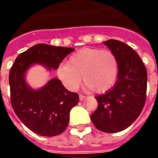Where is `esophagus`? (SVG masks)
<instances>
[{"label":"esophagus","mask_w":158,"mask_h":158,"mask_svg":"<svg viewBox=\"0 0 158 158\" xmlns=\"http://www.w3.org/2000/svg\"><path fill=\"white\" fill-rule=\"evenodd\" d=\"M85 98H86V97L84 96V95H82V94H80V95H79V100H80V101H83V100H84V99H85Z\"/></svg>","instance_id":"obj_1"}]
</instances>
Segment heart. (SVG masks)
Here are the masks:
<instances>
[{
  "label": "heart",
  "mask_w": 158,
  "mask_h": 158,
  "mask_svg": "<svg viewBox=\"0 0 158 158\" xmlns=\"http://www.w3.org/2000/svg\"><path fill=\"white\" fill-rule=\"evenodd\" d=\"M56 74L64 86L74 90L82 82L96 93L110 90L118 79L119 61L113 52L99 48H82L60 64Z\"/></svg>",
  "instance_id": "obj_1"
}]
</instances>
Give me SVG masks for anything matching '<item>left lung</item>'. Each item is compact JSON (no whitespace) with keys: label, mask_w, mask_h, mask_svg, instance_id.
Listing matches in <instances>:
<instances>
[{"label":"left lung","mask_w":158,"mask_h":158,"mask_svg":"<svg viewBox=\"0 0 158 158\" xmlns=\"http://www.w3.org/2000/svg\"><path fill=\"white\" fill-rule=\"evenodd\" d=\"M103 43L117 56L119 75L109 91L96 97L98 106L91 120L98 130L116 133L132 125L142 111L148 74L141 58L130 46L114 39Z\"/></svg>","instance_id":"8db88e82"}]
</instances>
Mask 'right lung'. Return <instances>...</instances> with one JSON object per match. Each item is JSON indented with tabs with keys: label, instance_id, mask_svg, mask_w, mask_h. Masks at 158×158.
Listing matches in <instances>:
<instances>
[{
	"label": "right lung",
	"instance_id": "right-lung-1",
	"mask_svg": "<svg viewBox=\"0 0 158 158\" xmlns=\"http://www.w3.org/2000/svg\"><path fill=\"white\" fill-rule=\"evenodd\" d=\"M74 51L41 43L19 55L11 67L9 83L12 107L23 125L41 136L52 137L64 131L69 111L79 101V95L68 91L56 78L41 89H32L26 83V72L36 64L48 70L56 69Z\"/></svg>",
	"mask_w": 158,
	"mask_h": 158
}]
</instances>
